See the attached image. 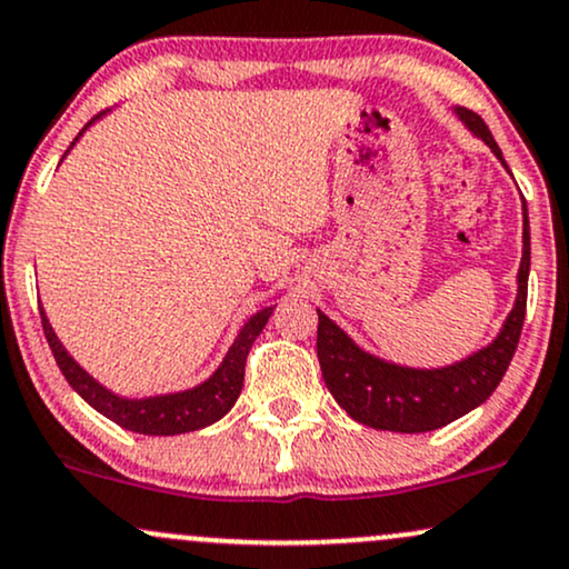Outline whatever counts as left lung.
<instances>
[{"instance_id":"obj_1","label":"left lung","mask_w":569,"mask_h":569,"mask_svg":"<svg viewBox=\"0 0 569 569\" xmlns=\"http://www.w3.org/2000/svg\"><path fill=\"white\" fill-rule=\"evenodd\" d=\"M456 111L471 127V132H477L503 162V153H500L492 132L487 130L485 119L469 109ZM522 210L525 250L517 277V303H513L500 336L487 349L471 353L463 362L442 367V370H412V367L383 362V359L359 349L332 319L317 311V357L319 367H322V378L336 402L353 420L380 431L423 433L442 429V426L466 416L498 389L519 346L527 311L530 220H527V204H522Z\"/></svg>"}]
</instances>
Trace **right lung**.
I'll return each mask as SVG.
<instances>
[{
    "mask_svg": "<svg viewBox=\"0 0 569 569\" xmlns=\"http://www.w3.org/2000/svg\"><path fill=\"white\" fill-rule=\"evenodd\" d=\"M96 119H90V122L84 124V130L96 122ZM82 132L73 138V143L82 138ZM39 313H42L44 338L47 343H50L52 357H56L60 372H63V378L69 380L71 389L77 391L87 405L96 407L100 416L113 420V423L122 426L127 431L149 433V437H172V433L204 429V426L216 423V420H220L231 410L244 383L247 353H250L252 343H256V338L260 336V330H263L266 322H269L273 306H266V309H260L256 317L247 319L242 330H239L237 340H233L229 353H226L223 365H220L218 370L204 380V383H199L197 389H189V391L164 393V397H149V399H124V397H117V393H111L109 389H103V386H100L96 378L87 376L82 367L69 357V351L60 346L58 336L50 327V319L44 317L42 306H39Z\"/></svg>",
    "mask_w": 569,
    "mask_h": 569,
    "instance_id": "1",
    "label": "right lung"
}]
</instances>
